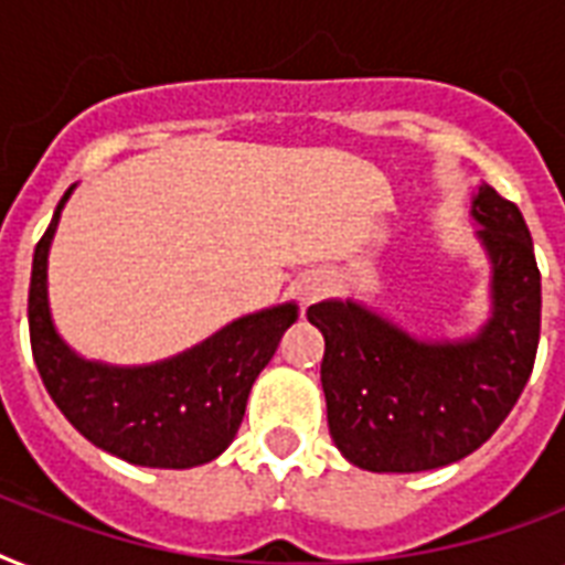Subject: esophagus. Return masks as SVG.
Segmentation results:
<instances>
[{
    "mask_svg": "<svg viewBox=\"0 0 565 565\" xmlns=\"http://www.w3.org/2000/svg\"><path fill=\"white\" fill-rule=\"evenodd\" d=\"M326 278H319V275H310V278H305V281L299 284V299L305 301V305H313V301L326 292Z\"/></svg>",
    "mask_w": 565,
    "mask_h": 565,
    "instance_id": "esophagus-1",
    "label": "esophagus"
}]
</instances>
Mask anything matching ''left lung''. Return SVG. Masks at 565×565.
<instances>
[{
  "mask_svg": "<svg viewBox=\"0 0 565 565\" xmlns=\"http://www.w3.org/2000/svg\"><path fill=\"white\" fill-rule=\"evenodd\" d=\"M472 220L490 257L492 313L463 340H419L352 299L310 305L326 337L328 428L349 463L425 472L481 448L525 390L540 345V269L513 202L481 184Z\"/></svg>",
  "mask_w": 565,
  "mask_h": 565,
  "instance_id": "left-lung-1",
  "label": "left lung"
}]
</instances>
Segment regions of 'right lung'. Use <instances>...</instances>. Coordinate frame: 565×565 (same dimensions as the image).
<instances>
[{"instance_id": "1", "label": "right lung", "mask_w": 565, "mask_h": 565, "mask_svg": "<svg viewBox=\"0 0 565 565\" xmlns=\"http://www.w3.org/2000/svg\"><path fill=\"white\" fill-rule=\"evenodd\" d=\"M73 190L57 202L31 264L29 334L43 386L82 437L119 460L152 469L207 463L237 437L252 384L299 308L287 301L239 317L204 343L149 366L84 361L55 331L46 290L49 246Z\"/></svg>"}]
</instances>
